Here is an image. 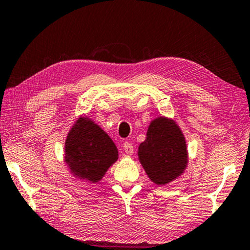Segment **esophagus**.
<instances>
[{
    "label": "esophagus",
    "mask_w": 250,
    "mask_h": 250,
    "mask_svg": "<svg viewBox=\"0 0 250 250\" xmlns=\"http://www.w3.org/2000/svg\"><path fill=\"white\" fill-rule=\"evenodd\" d=\"M124 150L126 156H131L133 153L134 149H133V146L131 144H129V142H125L124 144Z\"/></svg>",
    "instance_id": "34e87169"
}]
</instances>
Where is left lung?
Returning a JSON list of instances; mask_svg holds the SVG:
<instances>
[{"instance_id": "8db88e82", "label": "left lung", "mask_w": 250, "mask_h": 250, "mask_svg": "<svg viewBox=\"0 0 250 250\" xmlns=\"http://www.w3.org/2000/svg\"><path fill=\"white\" fill-rule=\"evenodd\" d=\"M138 158L153 184L164 186L180 177L187 168L188 151L176 121L166 117L153 119L138 148Z\"/></svg>"}]
</instances>
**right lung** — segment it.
<instances>
[{
  "mask_svg": "<svg viewBox=\"0 0 250 250\" xmlns=\"http://www.w3.org/2000/svg\"><path fill=\"white\" fill-rule=\"evenodd\" d=\"M118 157L112 139L90 118L81 116L71 126L64 144V161L75 178L97 184Z\"/></svg>",
  "mask_w": 250,
  "mask_h": 250,
  "instance_id": "right-lung-1",
  "label": "right lung"
}]
</instances>
